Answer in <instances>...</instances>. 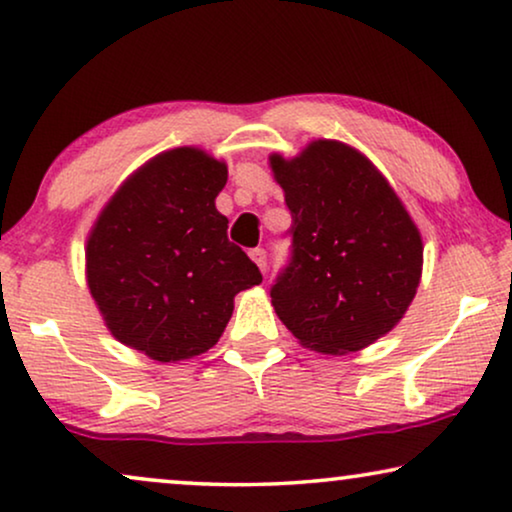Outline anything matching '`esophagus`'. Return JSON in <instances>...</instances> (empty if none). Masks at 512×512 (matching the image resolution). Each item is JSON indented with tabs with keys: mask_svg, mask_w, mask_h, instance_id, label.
I'll return each mask as SVG.
<instances>
[{
	"mask_svg": "<svg viewBox=\"0 0 512 512\" xmlns=\"http://www.w3.org/2000/svg\"><path fill=\"white\" fill-rule=\"evenodd\" d=\"M249 256H251V261H254L258 268H261V272H265V268H268V256H265V249H261V247L251 249Z\"/></svg>",
	"mask_w": 512,
	"mask_h": 512,
	"instance_id": "1",
	"label": "esophagus"
}]
</instances>
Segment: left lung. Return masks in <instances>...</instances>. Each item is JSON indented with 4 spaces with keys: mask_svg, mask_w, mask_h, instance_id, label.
<instances>
[{
    "mask_svg": "<svg viewBox=\"0 0 512 512\" xmlns=\"http://www.w3.org/2000/svg\"><path fill=\"white\" fill-rule=\"evenodd\" d=\"M291 212V261L270 289L300 345L347 354L403 319L422 277V235L380 170L352 146L317 139L270 156Z\"/></svg>",
    "mask_w": 512,
    "mask_h": 512,
    "instance_id": "8db88e82",
    "label": "left lung"
}]
</instances>
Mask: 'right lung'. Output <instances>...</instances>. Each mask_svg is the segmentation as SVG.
<instances>
[{
  "instance_id": "right-lung-1",
  "label": "right lung",
  "mask_w": 512,
  "mask_h": 512,
  "mask_svg": "<svg viewBox=\"0 0 512 512\" xmlns=\"http://www.w3.org/2000/svg\"><path fill=\"white\" fill-rule=\"evenodd\" d=\"M226 181V163L181 146L139 167L97 216L88 289L123 345L163 363L207 352L237 293L263 282L214 205Z\"/></svg>"
}]
</instances>
